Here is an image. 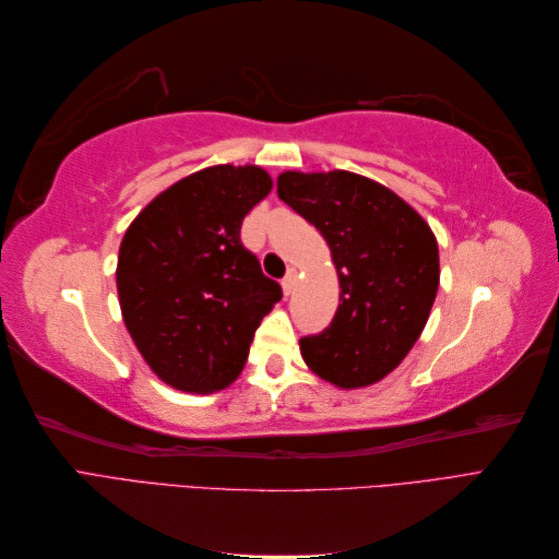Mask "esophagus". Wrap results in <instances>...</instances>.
<instances>
[{
	"label": "esophagus",
	"instance_id": "obj_1",
	"mask_svg": "<svg viewBox=\"0 0 559 559\" xmlns=\"http://www.w3.org/2000/svg\"><path fill=\"white\" fill-rule=\"evenodd\" d=\"M296 284H298V273H296L294 267H289V270H286L284 280H282V289H284V294L289 296V294L296 289Z\"/></svg>",
	"mask_w": 559,
	"mask_h": 559
}]
</instances>
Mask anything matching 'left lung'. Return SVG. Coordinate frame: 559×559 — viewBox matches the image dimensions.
Returning <instances> with one entry per match:
<instances>
[{
    "mask_svg": "<svg viewBox=\"0 0 559 559\" xmlns=\"http://www.w3.org/2000/svg\"><path fill=\"white\" fill-rule=\"evenodd\" d=\"M277 195L324 235L341 280L331 324L300 337L302 359L343 389L382 380L417 343L436 300L431 228L382 183L345 170L284 173Z\"/></svg>",
    "mask_w": 559,
    "mask_h": 559,
    "instance_id": "1",
    "label": "left lung"
}]
</instances>
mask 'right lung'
<instances>
[{
    "instance_id": "right-lung-1",
    "label": "right lung",
    "mask_w": 559,
    "mask_h": 559,
    "mask_svg": "<svg viewBox=\"0 0 559 559\" xmlns=\"http://www.w3.org/2000/svg\"><path fill=\"white\" fill-rule=\"evenodd\" d=\"M270 189L261 167H207L151 200L126 230L118 300L163 382L207 394L240 376L253 333L282 298L240 238L247 212Z\"/></svg>"
}]
</instances>
